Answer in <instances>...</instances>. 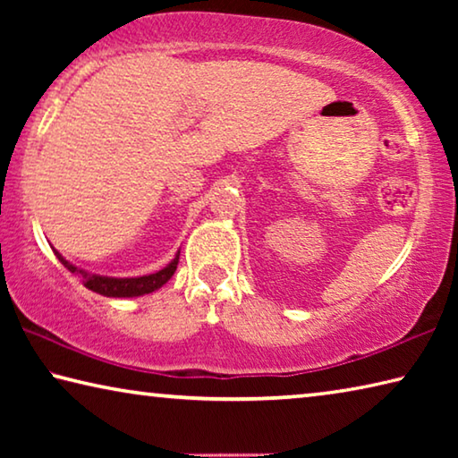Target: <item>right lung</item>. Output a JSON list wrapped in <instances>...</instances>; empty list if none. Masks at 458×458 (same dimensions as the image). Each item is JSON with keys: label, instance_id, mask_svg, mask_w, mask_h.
I'll return each instance as SVG.
<instances>
[{"label": "right lung", "instance_id": "obj_1", "mask_svg": "<svg viewBox=\"0 0 458 458\" xmlns=\"http://www.w3.org/2000/svg\"><path fill=\"white\" fill-rule=\"evenodd\" d=\"M58 260L64 265L72 275H79L82 278V283L87 289L92 293L103 294V297H141V294H149L153 291H157L164 286L169 278L174 276L177 262H180V252L175 254V259L169 262L167 267H164L157 273L153 275H143V276H127V278H117V276H103V275H95L89 273V270L74 267L72 262H68L58 250H54Z\"/></svg>", "mask_w": 458, "mask_h": 458}]
</instances>
